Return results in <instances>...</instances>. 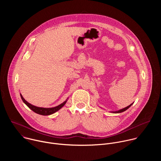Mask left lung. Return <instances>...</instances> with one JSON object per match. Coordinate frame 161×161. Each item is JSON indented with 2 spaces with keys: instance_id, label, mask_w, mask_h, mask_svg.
Listing matches in <instances>:
<instances>
[{
  "instance_id": "obj_1",
  "label": "left lung",
  "mask_w": 161,
  "mask_h": 161,
  "mask_svg": "<svg viewBox=\"0 0 161 161\" xmlns=\"http://www.w3.org/2000/svg\"><path fill=\"white\" fill-rule=\"evenodd\" d=\"M132 104H133V103H132V104H130L129 106H127V107H125V108H123V109H120V110L115 111H111V113H120L124 112V111H125V110H127L129 108H130Z\"/></svg>"
}]
</instances>
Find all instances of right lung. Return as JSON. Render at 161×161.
<instances>
[{"instance_id": "1", "label": "right lung", "mask_w": 161, "mask_h": 161, "mask_svg": "<svg viewBox=\"0 0 161 161\" xmlns=\"http://www.w3.org/2000/svg\"><path fill=\"white\" fill-rule=\"evenodd\" d=\"M20 96H21V98L23 102H24L31 110H32L34 112H35L39 114H41V115H50V114H52L57 112L65 104V103H67V99H66V101H65L64 103H62L60 105L57 106L55 107L47 108H41V107H37V106H34V105L30 104L29 103H28L24 97H23V96H21V94H20Z\"/></svg>"}]
</instances>
